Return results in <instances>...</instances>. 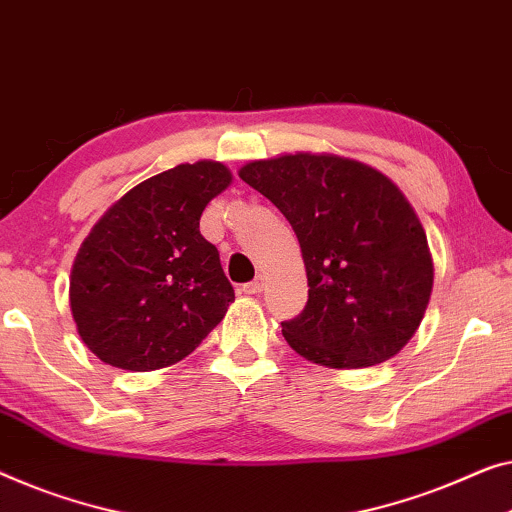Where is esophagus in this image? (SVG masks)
<instances>
[{
  "label": "esophagus",
  "mask_w": 512,
  "mask_h": 512,
  "mask_svg": "<svg viewBox=\"0 0 512 512\" xmlns=\"http://www.w3.org/2000/svg\"><path fill=\"white\" fill-rule=\"evenodd\" d=\"M240 291H242V293H247V295H256V293H261V291H263V279L258 277V279H254V281H249V284H242Z\"/></svg>",
  "instance_id": "34e87169"
}]
</instances>
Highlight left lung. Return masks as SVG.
I'll list each match as a JSON object with an SVG mask.
<instances>
[{
  "instance_id": "left-lung-1",
  "label": "left lung",
  "mask_w": 512,
  "mask_h": 512,
  "mask_svg": "<svg viewBox=\"0 0 512 512\" xmlns=\"http://www.w3.org/2000/svg\"><path fill=\"white\" fill-rule=\"evenodd\" d=\"M240 177L277 205L305 258L309 300L281 323L288 346L332 369L402 351L425 316L434 265L397 184L360 161L311 152L249 161Z\"/></svg>"
}]
</instances>
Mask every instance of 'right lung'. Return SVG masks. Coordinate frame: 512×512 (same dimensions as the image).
Wrapping results in <instances>:
<instances>
[{"label":"right lung","instance_id":"add662e5","mask_svg":"<svg viewBox=\"0 0 512 512\" xmlns=\"http://www.w3.org/2000/svg\"><path fill=\"white\" fill-rule=\"evenodd\" d=\"M231 180L219 161L180 164L136 184L96 221L69 286L78 335L96 358L152 372L217 328L235 293L201 235V214Z\"/></svg>","mask_w":512,"mask_h":512}]
</instances>
